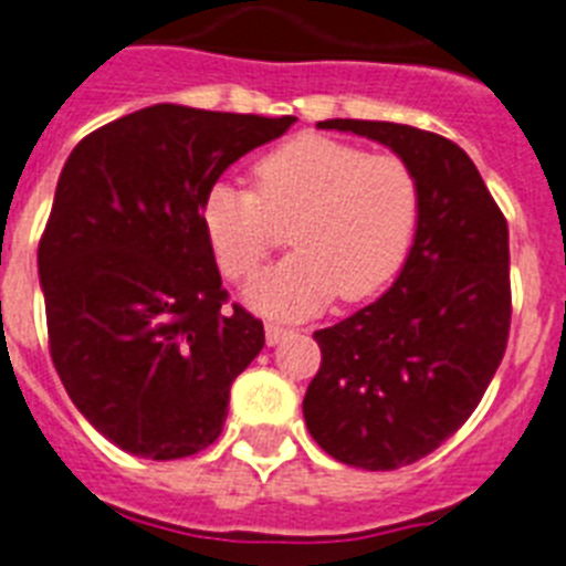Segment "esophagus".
Wrapping results in <instances>:
<instances>
[{
	"label": "esophagus",
	"mask_w": 566,
	"mask_h": 566,
	"mask_svg": "<svg viewBox=\"0 0 566 566\" xmlns=\"http://www.w3.org/2000/svg\"><path fill=\"white\" fill-rule=\"evenodd\" d=\"M293 331L291 327H282V325H268L264 327V336H268V345H279L284 336H291Z\"/></svg>",
	"instance_id": "obj_1"
}]
</instances>
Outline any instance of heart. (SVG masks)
<instances>
[{
  "mask_svg": "<svg viewBox=\"0 0 566 566\" xmlns=\"http://www.w3.org/2000/svg\"><path fill=\"white\" fill-rule=\"evenodd\" d=\"M253 189L216 184L201 201V230L227 282H247L287 224L293 253L247 287V305L273 319H302L339 293L363 302L402 268L420 224V180L397 155L322 135L264 151Z\"/></svg>",
  "mask_w": 566,
  "mask_h": 566,
  "instance_id": "heart-1",
  "label": "heart"
}]
</instances>
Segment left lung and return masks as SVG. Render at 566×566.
Masks as SVG:
<instances>
[{
  "mask_svg": "<svg viewBox=\"0 0 566 566\" xmlns=\"http://www.w3.org/2000/svg\"><path fill=\"white\" fill-rule=\"evenodd\" d=\"M394 149L420 180V224L391 291L316 331L305 394L313 440L339 463L388 472L426 458L469 420L512 322L510 227L478 166L449 137L386 120H325Z\"/></svg>",
  "mask_w": 566,
  "mask_h": 566,
  "instance_id": "1",
  "label": "left lung"
}]
</instances>
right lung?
Here are the masks:
<instances>
[{
  "label": "right lung",
  "instance_id": "1",
  "mask_svg": "<svg viewBox=\"0 0 566 566\" xmlns=\"http://www.w3.org/2000/svg\"><path fill=\"white\" fill-rule=\"evenodd\" d=\"M296 117L158 106L85 135L40 239L49 350L83 417L123 452L178 460L216 443L264 325L227 291L203 195Z\"/></svg>",
  "mask_w": 566,
  "mask_h": 566
}]
</instances>
